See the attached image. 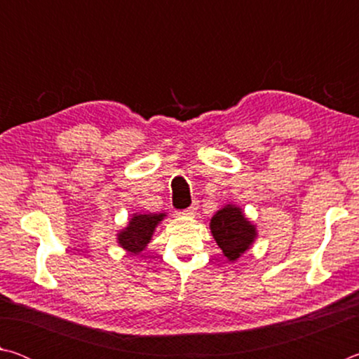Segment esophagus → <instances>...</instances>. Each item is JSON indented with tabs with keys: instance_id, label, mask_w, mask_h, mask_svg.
Here are the masks:
<instances>
[{
	"instance_id": "esophagus-1",
	"label": "esophagus",
	"mask_w": 359,
	"mask_h": 359,
	"mask_svg": "<svg viewBox=\"0 0 359 359\" xmlns=\"http://www.w3.org/2000/svg\"><path fill=\"white\" fill-rule=\"evenodd\" d=\"M196 210H198V204H196V203H193V204L190 205V208L185 209V210H182V215L194 217V214H196Z\"/></svg>"
}]
</instances>
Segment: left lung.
<instances>
[{
    "instance_id": "8db88e82",
    "label": "left lung",
    "mask_w": 359,
    "mask_h": 359,
    "mask_svg": "<svg viewBox=\"0 0 359 359\" xmlns=\"http://www.w3.org/2000/svg\"><path fill=\"white\" fill-rule=\"evenodd\" d=\"M210 229L218 247L229 261L238 259L250 247L257 236L255 226L247 222L241 209L231 204L224 205L212 217Z\"/></svg>"
}]
</instances>
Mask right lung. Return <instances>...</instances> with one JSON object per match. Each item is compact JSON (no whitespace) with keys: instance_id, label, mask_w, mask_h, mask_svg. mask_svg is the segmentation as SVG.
Returning <instances> with one entry per match:
<instances>
[{"instance_id":"obj_1","label":"right lung","mask_w":359,"mask_h":359,"mask_svg":"<svg viewBox=\"0 0 359 359\" xmlns=\"http://www.w3.org/2000/svg\"><path fill=\"white\" fill-rule=\"evenodd\" d=\"M163 217H165V214L133 217L130 220V226L118 234L120 245L135 255L142 252L147 247L155 226L161 222Z\"/></svg>"}]
</instances>
